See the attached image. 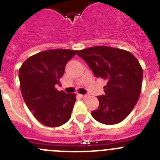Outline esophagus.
Instances as JSON below:
<instances>
[{
  "instance_id": "34e87169",
  "label": "esophagus",
  "mask_w": 160,
  "mask_h": 160,
  "mask_svg": "<svg viewBox=\"0 0 160 160\" xmlns=\"http://www.w3.org/2000/svg\"><path fill=\"white\" fill-rule=\"evenodd\" d=\"M79 96L82 98H86L87 97V95H85V94H79Z\"/></svg>"
}]
</instances>
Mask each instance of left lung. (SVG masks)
<instances>
[{
  "mask_svg": "<svg viewBox=\"0 0 160 160\" xmlns=\"http://www.w3.org/2000/svg\"><path fill=\"white\" fill-rule=\"evenodd\" d=\"M96 78L107 80L104 95L98 96L99 107L91 111L98 122L113 125L128 116L138 102L142 69L130 52L109 46H94L78 53Z\"/></svg>",
  "mask_w": 160,
  "mask_h": 160,
  "instance_id": "obj_1",
  "label": "left lung"
}]
</instances>
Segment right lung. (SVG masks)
I'll return each instance as SVG.
<instances>
[{
	"mask_svg": "<svg viewBox=\"0 0 160 160\" xmlns=\"http://www.w3.org/2000/svg\"><path fill=\"white\" fill-rule=\"evenodd\" d=\"M71 49H49L32 55L19 70L24 101L33 116L49 128L60 127L71 117L75 94L55 88L60 85L66 63L77 53Z\"/></svg>",
	"mask_w": 160,
	"mask_h": 160,
	"instance_id": "add662e5",
	"label": "right lung"
}]
</instances>
